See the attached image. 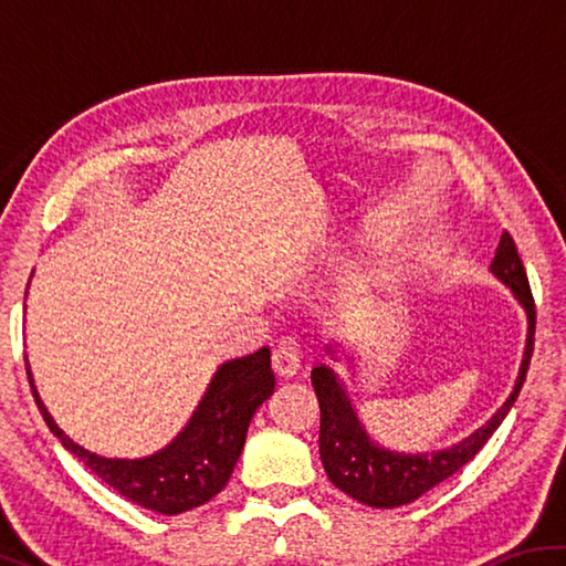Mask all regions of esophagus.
<instances>
[{
	"instance_id": "1",
	"label": "esophagus",
	"mask_w": 566,
	"mask_h": 566,
	"mask_svg": "<svg viewBox=\"0 0 566 566\" xmlns=\"http://www.w3.org/2000/svg\"><path fill=\"white\" fill-rule=\"evenodd\" d=\"M272 369L284 379L300 375V354L290 344H280L272 352Z\"/></svg>"
}]
</instances>
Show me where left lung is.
Segmentation results:
<instances>
[{
  "mask_svg": "<svg viewBox=\"0 0 566 566\" xmlns=\"http://www.w3.org/2000/svg\"><path fill=\"white\" fill-rule=\"evenodd\" d=\"M490 270L496 280L510 286L514 300L524 306L526 324L530 327H526L520 377L514 381V391L510 399L494 411L486 424L474 429L462 442L439 449V452H391V449L377 444L367 429H364L361 419L357 417V409H354L347 389H344L342 379L334 375V369H329L327 364H317L312 369V385L314 391H317L322 409L319 457L324 472L332 479V484L344 494H349L352 500L367 506H377V510H391V506L419 500L432 486L459 472L469 459H474L479 449L490 442V437L496 432V427L502 424L504 417L510 415L526 379V369H530L536 322L530 280H526L524 264L510 232L502 234ZM327 352L334 357L332 344Z\"/></svg>",
  "mask_w": 566,
  "mask_h": 566,
  "instance_id": "left-lung-1",
  "label": "left lung"
}]
</instances>
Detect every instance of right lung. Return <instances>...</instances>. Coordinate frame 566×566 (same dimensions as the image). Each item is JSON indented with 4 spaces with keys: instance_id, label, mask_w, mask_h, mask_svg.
Instances as JSON below:
<instances>
[{
    "instance_id": "add662e5",
    "label": "right lung",
    "mask_w": 566,
    "mask_h": 566,
    "mask_svg": "<svg viewBox=\"0 0 566 566\" xmlns=\"http://www.w3.org/2000/svg\"><path fill=\"white\" fill-rule=\"evenodd\" d=\"M27 377L46 427L66 452H72L129 502L167 516L202 506L224 490L244 449L249 421L274 391V371L266 347L224 361L214 371L195 415L165 449L142 459H107L72 442L56 427L36 395L30 364Z\"/></svg>"
}]
</instances>
